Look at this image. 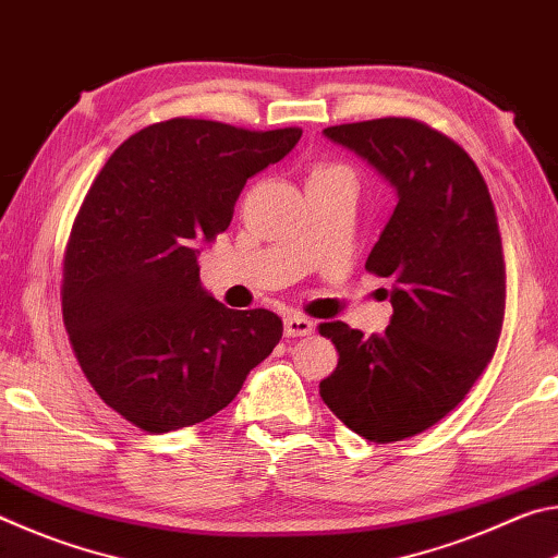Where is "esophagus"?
<instances>
[{"label":"esophagus","mask_w":558,"mask_h":558,"mask_svg":"<svg viewBox=\"0 0 558 558\" xmlns=\"http://www.w3.org/2000/svg\"><path fill=\"white\" fill-rule=\"evenodd\" d=\"M315 329L313 319L302 317V315H288L286 317V325H282V332H286V337H305Z\"/></svg>","instance_id":"1"}]
</instances>
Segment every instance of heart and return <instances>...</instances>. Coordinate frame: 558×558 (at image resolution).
Returning <instances> with one entry per match:
<instances>
[{
    "label": "heart",
    "mask_w": 558,
    "mask_h": 558,
    "mask_svg": "<svg viewBox=\"0 0 558 558\" xmlns=\"http://www.w3.org/2000/svg\"><path fill=\"white\" fill-rule=\"evenodd\" d=\"M329 177H349L342 167H315L310 179H329Z\"/></svg>",
    "instance_id": "obj_1"
}]
</instances>
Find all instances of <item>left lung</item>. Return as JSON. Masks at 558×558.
<instances>
[{"instance_id":"left-lung-1","label":"left lung","mask_w":558,"mask_h":558,"mask_svg":"<svg viewBox=\"0 0 558 558\" xmlns=\"http://www.w3.org/2000/svg\"><path fill=\"white\" fill-rule=\"evenodd\" d=\"M396 192V209L366 258L391 278V323L364 337L319 325L337 369L319 396L347 428L391 442L430 428L465 399L493 359L505 319L502 239L487 184L465 149L409 118L323 130Z\"/></svg>"}]
</instances>
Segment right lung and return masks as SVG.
<instances>
[{"label":"right lung","mask_w":558,"mask_h":558,"mask_svg":"<svg viewBox=\"0 0 558 558\" xmlns=\"http://www.w3.org/2000/svg\"><path fill=\"white\" fill-rule=\"evenodd\" d=\"M300 135L174 118L125 140L93 182L63 260V325L93 389L137 428L211 418L280 342L282 319L221 305L196 258Z\"/></svg>","instance_id":"add662e5"}]
</instances>
